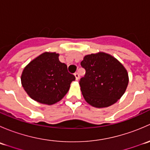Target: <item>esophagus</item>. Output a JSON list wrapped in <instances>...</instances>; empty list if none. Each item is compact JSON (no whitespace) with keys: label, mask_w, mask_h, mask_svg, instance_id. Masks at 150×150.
Segmentation results:
<instances>
[{"label":"esophagus","mask_w":150,"mask_h":150,"mask_svg":"<svg viewBox=\"0 0 150 150\" xmlns=\"http://www.w3.org/2000/svg\"><path fill=\"white\" fill-rule=\"evenodd\" d=\"M74 75H75V79H76V81H78V80L79 79V74H78V72H75V73L74 74Z\"/></svg>","instance_id":"obj_1"}]
</instances>
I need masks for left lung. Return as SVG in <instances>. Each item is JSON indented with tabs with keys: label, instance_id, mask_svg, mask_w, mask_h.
<instances>
[{
	"label": "left lung",
	"instance_id": "8db88e82",
	"mask_svg": "<svg viewBox=\"0 0 150 150\" xmlns=\"http://www.w3.org/2000/svg\"><path fill=\"white\" fill-rule=\"evenodd\" d=\"M86 75L80 81L85 100L97 108L117 102L128 84V72L115 57L104 52L85 56L81 62Z\"/></svg>",
	"mask_w": 150,
	"mask_h": 150
}]
</instances>
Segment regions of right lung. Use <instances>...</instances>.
I'll list each match as a JSON object with an SVG mask.
<instances>
[{"label":"right lung","instance_id":"add662e5","mask_svg":"<svg viewBox=\"0 0 150 150\" xmlns=\"http://www.w3.org/2000/svg\"><path fill=\"white\" fill-rule=\"evenodd\" d=\"M59 56L55 52L43 53L23 69L22 86L30 97L39 103L51 105L59 102L75 80Z\"/></svg>","mask_w":150,"mask_h":150}]
</instances>
